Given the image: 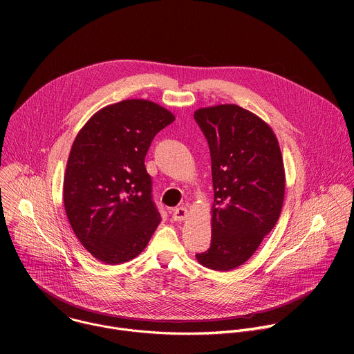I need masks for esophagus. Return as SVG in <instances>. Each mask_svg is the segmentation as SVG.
Returning <instances> with one entry per match:
<instances>
[{"label":"esophagus","mask_w":354,"mask_h":354,"mask_svg":"<svg viewBox=\"0 0 354 354\" xmlns=\"http://www.w3.org/2000/svg\"><path fill=\"white\" fill-rule=\"evenodd\" d=\"M187 214H189V212L186 207H176L172 212V218L175 221H183L187 217Z\"/></svg>","instance_id":"34e87169"}]
</instances>
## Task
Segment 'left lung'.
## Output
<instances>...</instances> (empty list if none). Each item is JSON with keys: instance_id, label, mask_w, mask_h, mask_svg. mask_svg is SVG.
<instances>
[{"instance_id": "1", "label": "left lung", "mask_w": 354, "mask_h": 354, "mask_svg": "<svg viewBox=\"0 0 354 354\" xmlns=\"http://www.w3.org/2000/svg\"><path fill=\"white\" fill-rule=\"evenodd\" d=\"M194 120L209 142L214 187L212 243L196 258L227 272L255 254L280 217L286 189L281 151L272 127L238 105L200 108Z\"/></svg>"}]
</instances>
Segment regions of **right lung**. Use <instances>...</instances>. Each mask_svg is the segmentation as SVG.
Masks as SVG:
<instances>
[{
	"label": "right lung",
	"instance_id": "right-lung-1",
	"mask_svg": "<svg viewBox=\"0 0 354 354\" xmlns=\"http://www.w3.org/2000/svg\"><path fill=\"white\" fill-rule=\"evenodd\" d=\"M175 116L145 99L97 111L77 134L64 175L70 225L89 254L108 265L140 255L161 221L144 158Z\"/></svg>",
	"mask_w": 354,
	"mask_h": 354
}]
</instances>
